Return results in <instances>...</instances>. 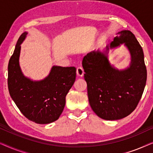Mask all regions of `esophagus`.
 Masks as SVG:
<instances>
[{
	"label": "esophagus",
	"mask_w": 153,
	"mask_h": 153,
	"mask_svg": "<svg viewBox=\"0 0 153 153\" xmlns=\"http://www.w3.org/2000/svg\"><path fill=\"white\" fill-rule=\"evenodd\" d=\"M76 74L79 76H83V74H84V71H83V69L81 68V67H79L76 69Z\"/></svg>",
	"instance_id": "1"
}]
</instances>
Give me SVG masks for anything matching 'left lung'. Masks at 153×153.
Here are the masks:
<instances>
[{
  "label": "left lung",
  "instance_id": "1",
  "mask_svg": "<svg viewBox=\"0 0 153 153\" xmlns=\"http://www.w3.org/2000/svg\"><path fill=\"white\" fill-rule=\"evenodd\" d=\"M122 43L131 55L129 68L119 71L108 59L109 48ZM104 51H93L82 60L88 97L92 109L100 118L106 120L122 119L137 107L143 95L147 79V70L142 47L129 30L117 33Z\"/></svg>",
  "mask_w": 153,
  "mask_h": 153
}]
</instances>
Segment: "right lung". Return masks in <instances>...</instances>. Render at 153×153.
Masks as SVG:
<instances>
[{
	"mask_svg": "<svg viewBox=\"0 0 153 153\" xmlns=\"http://www.w3.org/2000/svg\"><path fill=\"white\" fill-rule=\"evenodd\" d=\"M27 32L21 35L8 64L10 95L23 115L37 124L57 120L65 105V97L76 79L74 67L53 66L42 80L33 81L23 74L19 66L21 45Z\"/></svg>",
	"mask_w": 153,
	"mask_h": 153,
	"instance_id": "add662e5",
	"label": "right lung"
}]
</instances>
